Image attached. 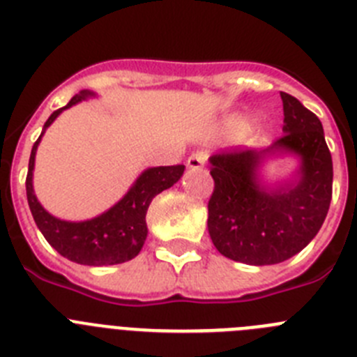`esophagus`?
Segmentation results:
<instances>
[{
	"label": "esophagus",
	"mask_w": 357,
	"mask_h": 357,
	"mask_svg": "<svg viewBox=\"0 0 357 357\" xmlns=\"http://www.w3.org/2000/svg\"><path fill=\"white\" fill-rule=\"evenodd\" d=\"M206 160H207V153H204V151H197V153H191V155L188 157V166L191 169H200L204 168Z\"/></svg>",
	"instance_id": "34e87169"
}]
</instances>
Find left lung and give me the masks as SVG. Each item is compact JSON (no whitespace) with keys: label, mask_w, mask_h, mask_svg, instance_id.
<instances>
[{"label":"left lung","mask_w":357,"mask_h":357,"mask_svg":"<svg viewBox=\"0 0 357 357\" xmlns=\"http://www.w3.org/2000/svg\"><path fill=\"white\" fill-rule=\"evenodd\" d=\"M284 127L264 150H232L211 157L214 191L207 229L222 255L239 263L277 264L307 247L318 234L333 198V157L317 116L295 96L280 93ZM301 157L299 178L266 192L257 168L266 155Z\"/></svg>","instance_id":"left-lung-1"}]
</instances>
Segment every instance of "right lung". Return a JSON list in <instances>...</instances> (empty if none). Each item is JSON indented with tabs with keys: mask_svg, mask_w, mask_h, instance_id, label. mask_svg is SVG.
I'll return each instance as SVG.
<instances>
[{
	"mask_svg": "<svg viewBox=\"0 0 357 357\" xmlns=\"http://www.w3.org/2000/svg\"><path fill=\"white\" fill-rule=\"evenodd\" d=\"M94 96L91 91H80L71 98V102L62 109L55 110L44 123V130L55 121V118L62 110L69 109L75 103L82 102L85 98ZM43 130V134H44ZM36 141L30 153L26 175V198L30 206L31 216L36 220L37 227L46 238V241L55 248L66 259L87 266H107V264H119L125 261L134 259L139 254L146 239V211L151 200L164 189L172 188L184 173V164L176 166H159L148 168L134 182L128 193L100 216L85 222H66L52 216L37 200L31 185L33 176V164H36V151L39 141Z\"/></svg>",
	"mask_w": 357,
	"mask_h": 357,
	"instance_id": "1",
	"label": "right lung"
}]
</instances>
